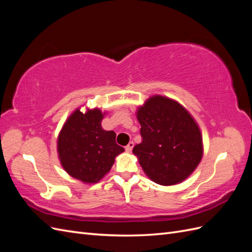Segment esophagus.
Instances as JSON below:
<instances>
[{"label": "esophagus", "instance_id": "1", "mask_svg": "<svg viewBox=\"0 0 252 252\" xmlns=\"http://www.w3.org/2000/svg\"><path fill=\"white\" fill-rule=\"evenodd\" d=\"M133 145H134V144H133V142H129L127 146L125 147L126 151H127V152H130V151L132 150V148H133Z\"/></svg>", "mask_w": 252, "mask_h": 252}]
</instances>
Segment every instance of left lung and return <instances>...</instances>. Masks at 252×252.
<instances>
[{
  "mask_svg": "<svg viewBox=\"0 0 252 252\" xmlns=\"http://www.w3.org/2000/svg\"><path fill=\"white\" fill-rule=\"evenodd\" d=\"M142 142L133 147L144 172L157 184L170 186L186 180L203 157L200 128L177 101L149 97L136 111Z\"/></svg>",
  "mask_w": 252,
  "mask_h": 252,
  "instance_id": "left-lung-1",
  "label": "left lung"
}]
</instances>
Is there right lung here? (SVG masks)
<instances>
[{"mask_svg": "<svg viewBox=\"0 0 252 252\" xmlns=\"http://www.w3.org/2000/svg\"><path fill=\"white\" fill-rule=\"evenodd\" d=\"M97 108L75 110L58 138V154L65 171L83 183H97L109 172L124 148L116 143V132L102 128L104 118Z\"/></svg>", "mask_w": 252, "mask_h": 252, "instance_id": "right-lung-1", "label": "right lung"}]
</instances>
